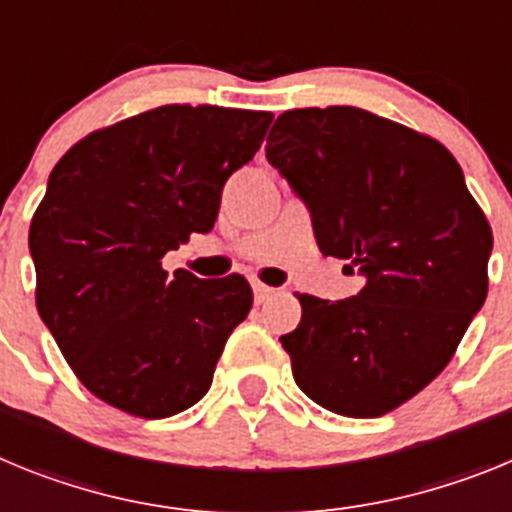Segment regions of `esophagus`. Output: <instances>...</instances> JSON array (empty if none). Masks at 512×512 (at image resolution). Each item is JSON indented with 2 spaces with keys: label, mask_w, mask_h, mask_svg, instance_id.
Masks as SVG:
<instances>
[{
  "label": "esophagus",
  "mask_w": 512,
  "mask_h": 512,
  "mask_svg": "<svg viewBox=\"0 0 512 512\" xmlns=\"http://www.w3.org/2000/svg\"><path fill=\"white\" fill-rule=\"evenodd\" d=\"M274 292H277L274 287H266V284H261V282H253V297H256V302H266L271 295H274Z\"/></svg>",
  "instance_id": "34e87169"
}]
</instances>
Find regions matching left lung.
I'll use <instances>...</instances> for the list:
<instances>
[{
    "label": "left lung",
    "instance_id": "1",
    "mask_svg": "<svg viewBox=\"0 0 512 512\" xmlns=\"http://www.w3.org/2000/svg\"><path fill=\"white\" fill-rule=\"evenodd\" d=\"M266 158L325 256L364 277L346 300L297 295L282 336L295 382L346 418H379L431 384L485 305L492 230L438 140L359 107L277 117Z\"/></svg>",
    "mask_w": 512,
    "mask_h": 512
}]
</instances>
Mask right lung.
Wrapping results in <instances>:
<instances>
[{
	"mask_svg": "<svg viewBox=\"0 0 512 512\" xmlns=\"http://www.w3.org/2000/svg\"><path fill=\"white\" fill-rule=\"evenodd\" d=\"M271 117L164 104L94 130L51 171L30 223L35 302L79 382L112 408L169 418L210 390L251 284L169 277L161 259L210 233L228 176L259 151Z\"/></svg>",
	"mask_w": 512,
	"mask_h": 512,
	"instance_id": "1",
	"label": "right lung"
}]
</instances>
